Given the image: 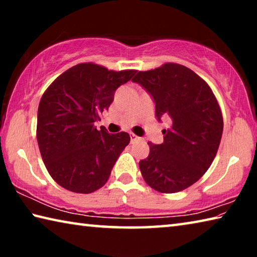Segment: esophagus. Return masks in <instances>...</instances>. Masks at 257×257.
Segmentation results:
<instances>
[{
    "label": "esophagus",
    "mask_w": 257,
    "mask_h": 257,
    "mask_svg": "<svg viewBox=\"0 0 257 257\" xmlns=\"http://www.w3.org/2000/svg\"><path fill=\"white\" fill-rule=\"evenodd\" d=\"M139 138L138 136H136V135L135 134H130V141H132V143H134V142H136V141H139Z\"/></svg>",
    "instance_id": "obj_1"
}]
</instances>
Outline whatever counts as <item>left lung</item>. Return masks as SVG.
<instances>
[{"label":"left lung","instance_id":"obj_1","mask_svg":"<svg viewBox=\"0 0 257 257\" xmlns=\"http://www.w3.org/2000/svg\"><path fill=\"white\" fill-rule=\"evenodd\" d=\"M133 81L141 84L155 102L164 141L149 143L150 154L139 161L146 184L160 193H178L195 184L214 160L223 132L222 112L211 87L197 73L178 63H164L139 71Z\"/></svg>","mask_w":257,"mask_h":257}]
</instances>
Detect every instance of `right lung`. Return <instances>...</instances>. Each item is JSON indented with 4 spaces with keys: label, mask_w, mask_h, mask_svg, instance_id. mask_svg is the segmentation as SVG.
I'll list each match as a JSON object with an SVG mask.
<instances>
[{
    "label": "right lung",
    "mask_w": 257,
    "mask_h": 257,
    "mask_svg": "<svg viewBox=\"0 0 257 257\" xmlns=\"http://www.w3.org/2000/svg\"><path fill=\"white\" fill-rule=\"evenodd\" d=\"M136 70H108L79 63L60 75L43 94L37 112L38 147L50 176L73 193L89 194L105 185L129 144V134H108L95 122L119 86Z\"/></svg>",
    "instance_id": "add662e5"
}]
</instances>
